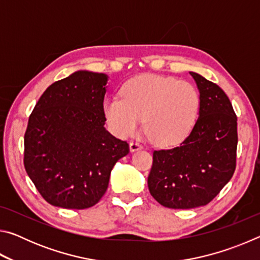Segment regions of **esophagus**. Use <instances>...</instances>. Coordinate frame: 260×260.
Instances as JSON below:
<instances>
[{
    "label": "esophagus",
    "instance_id": "esophagus-1",
    "mask_svg": "<svg viewBox=\"0 0 260 260\" xmlns=\"http://www.w3.org/2000/svg\"><path fill=\"white\" fill-rule=\"evenodd\" d=\"M142 149V146L139 142H135V141H132V142L129 143V150L131 152H134V151H138V150H141Z\"/></svg>",
    "mask_w": 260,
    "mask_h": 260
}]
</instances>
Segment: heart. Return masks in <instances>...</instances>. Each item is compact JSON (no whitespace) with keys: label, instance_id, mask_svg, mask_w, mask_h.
<instances>
[{"label":"heart","instance_id":"1","mask_svg":"<svg viewBox=\"0 0 260 260\" xmlns=\"http://www.w3.org/2000/svg\"><path fill=\"white\" fill-rule=\"evenodd\" d=\"M121 96L109 98L103 104L110 129L119 136L134 134L144 117V131L152 142L172 146L187 138L199 117V91L172 77H135L122 87Z\"/></svg>","mask_w":260,"mask_h":260}]
</instances>
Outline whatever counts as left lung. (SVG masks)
Instances as JSON below:
<instances>
[{
  "label": "left lung",
  "instance_id": "8db88e82",
  "mask_svg": "<svg viewBox=\"0 0 260 260\" xmlns=\"http://www.w3.org/2000/svg\"><path fill=\"white\" fill-rule=\"evenodd\" d=\"M200 91L199 118L179 147L153 151L148 187L170 209L210 203L230 182L236 167L237 118L218 85L190 72Z\"/></svg>",
  "mask_w": 260,
  "mask_h": 260
}]
</instances>
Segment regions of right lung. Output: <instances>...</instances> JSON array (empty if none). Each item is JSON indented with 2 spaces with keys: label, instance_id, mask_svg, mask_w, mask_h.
Wrapping results in <instances>:
<instances>
[{
  "label": "right lung",
  "instance_id": "1",
  "mask_svg": "<svg viewBox=\"0 0 260 260\" xmlns=\"http://www.w3.org/2000/svg\"><path fill=\"white\" fill-rule=\"evenodd\" d=\"M108 80L104 73L74 72L48 87L29 116L25 170L51 205H95L107 191L114 164L129 152L128 143L104 127Z\"/></svg>",
  "mask_w": 260,
  "mask_h": 260
}]
</instances>
